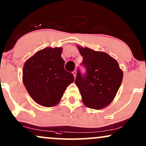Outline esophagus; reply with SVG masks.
Listing matches in <instances>:
<instances>
[{"label":"esophagus","mask_w":146,"mask_h":146,"mask_svg":"<svg viewBox=\"0 0 146 146\" xmlns=\"http://www.w3.org/2000/svg\"><path fill=\"white\" fill-rule=\"evenodd\" d=\"M72 73H73V75H74V77L75 78V77H76V75H77V71H73V72H72Z\"/></svg>","instance_id":"1"}]
</instances>
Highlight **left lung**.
Segmentation results:
<instances>
[{
	"instance_id": "1",
	"label": "left lung",
	"mask_w": 146,
	"mask_h": 146,
	"mask_svg": "<svg viewBox=\"0 0 146 146\" xmlns=\"http://www.w3.org/2000/svg\"><path fill=\"white\" fill-rule=\"evenodd\" d=\"M83 56L82 74L77 70L75 83L80 92L85 106L102 109L113 100L123 80V71L115 59L104 52L78 46Z\"/></svg>"
}]
</instances>
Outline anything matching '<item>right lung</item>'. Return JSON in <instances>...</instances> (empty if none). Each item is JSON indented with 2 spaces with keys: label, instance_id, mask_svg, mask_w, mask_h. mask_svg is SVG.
Instances as JSON below:
<instances>
[{
  "label": "right lung",
  "instance_id": "obj_1",
  "mask_svg": "<svg viewBox=\"0 0 146 146\" xmlns=\"http://www.w3.org/2000/svg\"><path fill=\"white\" fill-rule=\"evenodd\" d=\"M62 48L40 50L24 64L23 84L35 102L51 107L58 104L74 77L64 69Z\"/></svg>",
  "mask_w": 146,
  "mask_h": 146
}]
</instances>
